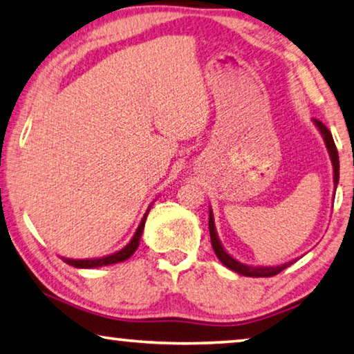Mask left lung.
I'll list each match as a JSON object with an SVG mask.
<instances>
[{"label":"left lung","instance_id":"obj_1","mask_svg":"<svg viewBox=\"0 0 354 354\" xmlns=\"http://www.w3.org/2000/svg\"><path fill=\"white\" fill-rule=\"evenodd\" d=\"M313 124L316 125V129L319 130V133L324 140V145H326V147H328V152H329V157H330V162H332V168H334V186L337 187V184H339L340 165H339V152H337L334 138H332V133L328 130V127H326L323 122H319V120L313 119ZM208 227H209V236H211V246H213V250L216 252V256H218V259L223 262L225 267L230 268V270L240 273V275H243V277H252V278L273 277V275H277V273L283 272L284 268H288L289 266H291V263L295 262V259H294V261H289L286 263H281V266H268V267L248 266V263L236 261L234 256H230L229 252L225 251V248L223 246V243H221V240L218 236V232H216L213 211H211V208H209Z\"/></svg>","mask_w":354,"mask_h":354}]
</instances>
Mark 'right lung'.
<instances>
[{
	"label": "right lung",
	"mask_w": 354,
	"mask_h": 354,
	"mask_svg": "<svg viewBox=\"0 0 354 354\" xmlns=\"http://www.w3.org/2000/svg\"><path fill=\"white\" fill-rule=\"evenodd\" d=\"M151 205L145 213L143 219H141V223L138 225V229H136L135 235L131 236V240L122 248V250L115 251V252H113V254L104 256V257H95V259H66V257H62V259L65 261L66 263H70V266L77 267V268H97V267L111 266V263H118V262L127 261L131 254H133V252L136 251V248H138V245H140V240H141V235H143L146 218H147V214H149Z\"/></svg>",
	"instance_id": "add662e5"
}]
</instances>
